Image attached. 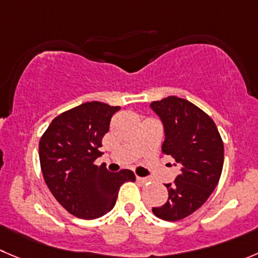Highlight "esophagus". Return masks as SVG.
I'll return each instance as SVG.
<instances>
[{"label": "esophagus", "instance_id": "1", "mask_svg": "<svg viewBox=\"0 0 258 258\" xmlns=\"http://www.w3.org/2000/svg\"><path fill=\"white\" fill-rule=\"evenodd\" d=\"M137 181H138V182H141V183H147V182H149V178H147V177H139V176H137Z\"/></svg>", "mask_w": 258, "mask_h": 258}]
</instances>
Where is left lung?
<instances>
[{
    "mask_svg": "<svg viewBox=\"0 0 258 258\" xmlns=\"http://www.w3.org/2000/svg\"><path fill=\"white\" fill-rule=\"evenodd\" d=\"M152 110L164 126L162 152L175 159L180 175L167 183L168 199L153 208L156 217L176 222L188 217L209 199L219 182L224 163V144L212 117L192 102L177 96L153 101Z\"/></svg>",
    "mask_w": 258,
    "mask_h": 258,
    "instance_id": "1",
    "label": "left lung"
}]
</instances>
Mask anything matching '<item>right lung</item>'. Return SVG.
I'll list each match as a JSON object with an SVG mask.
<instances>
[{
  "label": "right lung",
  "instance_id": "add662e5",
  "mask_svg": "<svg viewBox=\"0 0 258 258\" xmlns=\"http://www.w3.org/2000/svg\"><path fill=\"white\" fill-rule=\"evenodd\" d=\"M119 110L104 102H85L54 117L39 142L44 181L75 217H102L114 208L120 186L136 181L133 171L109 172L95 164L111 116Z\"/></svg>",
  "mask_w": 258,
  "mask_h": 258
}]
</instances>
